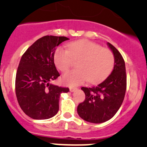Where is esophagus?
I'll return each mask as SVG.
<instances>
[{
    "label": "esophagus",
    "mask_w": 147,
    "mask_h": 147,
    "mask_svg": "<svg viewBox=\"0 0 147 147\" xmlns=\"http://www.w3.org/2000/svg\"><path fill=\"white\" fill-rule=\"evenodd\" d=\"M77 90V88L76 87H69V91L70 92H74V91H75V90Z\"/></svg>",
    "instance_id": "1"
}]
</instances>
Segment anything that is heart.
<instances>
[{
    "label": "heart",
    "instance_id": "b5f03b06",
    "mask_svg": "<svg viewBox=\"0 0 147 147\" xmlns=\"http://www.w3.org/2000/svg\"><path fill=\"white\" fill-rule=\"evenodd\" d=\"M78 60V68L67 72L62 78L67 85H79L87 81L92 84L102 82L110 75L115 63L111 50L87 40L70 42L67 50L57 48L55 52V64L63 72L69 70Z\"/></svg>",
    "mask_w": 147,
    "mask_h": 147
}]
</instances>
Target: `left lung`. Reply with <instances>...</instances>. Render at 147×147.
Returning a JSON list of instances; mask_svg holds the SVG:
<instances>
[{"label":"left lung","mask_w":147,"mask_h":147,"mask_svg":"<svg viewBox=\"0 0 147 147\" xmlns=\"http://www.w3.org/2000/svg\"><path fill=\"white\" fill-rule=\"evenodd\" d=\"M108 45L115 58L114 69L104 82L96 87H84L85 100L78 107L82 119L92 123H102L115 116L122 104L127 90V75L124 60L117 49Z\"/></svg>","instance_id":"8db88e82"}]
</instances>
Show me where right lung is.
<instances>
[{"label":"right lung","mask_w":147,"mask_h":147,"mask_svg":"<svg viewBox=\"0 0 147 147\" xmlns=\"http://www.w3.org/2000/svg\"><path fill=\"white\" fill-rule=\"evenodd\" d=\"M69 38L46 35L35 41L22 55L16 77V94L22 110L32 119H47L59 110L60 95L69 89L50 84L60 73L54 54L60 43Z\"/></svg>","instance_id":"obj_1"}]
</instances>
